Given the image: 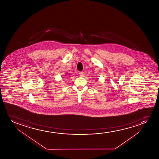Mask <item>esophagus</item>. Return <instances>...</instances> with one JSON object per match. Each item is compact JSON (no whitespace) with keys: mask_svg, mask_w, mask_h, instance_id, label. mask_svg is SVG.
<instances>
[{"mask_svg":"<svg viewBox=\"0 0 159 159\" xmlns=\"http://www.w3.org/2000/svg\"><path fill=\"white\" fill-rule=\"evenodd\" d=\"M84 74H85V73H84V72H81L79 73V75H80V76H84Z\"/></svg>","mask_w":159,"mask_h":159,"instance_id":"obj_1","label":"esophagus"}]
</instances>
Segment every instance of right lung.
Segmentation results:
<instances>
[{
	"label": "right lung",
	"instance_id": "add662e5",
	"mask_svg": "<svg viewBox=\"0 0 159 159\" xmlns=\"http://www.w3.org/2000/svg\"><path fill=\"white\" fill-rule=\"evenodd\" d=\"M67 73H66V75H67Z\"/></svg>",
	"mask_w": 159,
	"mask_h": 159
}]
</instances>
